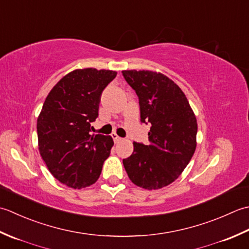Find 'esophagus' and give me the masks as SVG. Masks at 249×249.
Here are the masks:
<instances>
[{
	"label": "esophagus",
	"instance_id": "1",
	"mask_svg": "<svg viewBox=\"0 0 249 249\" xmlns=\"http://www.w3.org/2000/svg\"><path fill=\"white\" fill-rule=\"evenodd\" d=\"M111 138H113V140H114V142H115L116 144L119 143V142L121 141V138H119V136H118L117 134H116V133H113V134H111Z\"/></svg>",
	"mask_w": 249,
	"mask_h": 249
}]
</instances>
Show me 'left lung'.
Segmentation results:
<instances>
[{
  "mask_svg": "<svg viewBox=\"0 0 249 249\" xmlns=\"http://www.w3.org/2000/svg\"><path fill=\"white\" fill-rule=\"evenodd\" d=\"M139 96L141 121L150 124L148 145L133 142L124 159L129 178L153 190L173 182L188 165L196 147L197 124L185 93L165 75L151 71H123Z\"/></svg>",
  "mask_w": 249,
  "mask_h": 249,
  "instance_id": "1",
  "label": "left lung"
}]
</instances>
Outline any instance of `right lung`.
I'll return each instance as SVG.
<instances>
[{"label": "right lung", "mask_w": 249, "mask_h": 249, "mask_svg": "<svg viewBox=\"0 0 249 249\" xmlns=\"http://www.w3.org/2000/svg\"><path fill=\"white\" fill-rule=\"evenodd\" d=\"M117 73L75 70L60 79L37 118L38 149L50 173L71 188L94 184L114 145L110 136L91 135L103 90Z\"/></svg>", "instance_id": "right-lung-1"}]
</instances>
